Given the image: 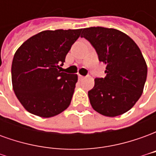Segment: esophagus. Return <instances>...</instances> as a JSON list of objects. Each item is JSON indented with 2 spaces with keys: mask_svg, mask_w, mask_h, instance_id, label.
<instances>
[{
  "mask_svg": "<svg viewBox=\"0 0 156 156\" xmlns=\"http://www.w3.org/2000/svg\"><path fill=\"white\" fill-rule=\"evenodd\" d=\"M85 77H83V76H82V75H78V79L79 80H83V79H84Z\"/></svg>",
  "mask_w": 156,
  "mask_h": 156,
  "instance_id": "34e87169",
  "label": "esophagus"
}]
</instances>
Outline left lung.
<instances>
[{"label":"left lung","mask_w":156,"mask_h":156,"mask_svg":"<svg viewBox=\"0 0 156 156\" xmlns=\"http://www.w3.org/2000/svg\"><path fill=\"white\" fill-rule=\"evenodd\" d=\"M81 37L95 48L98 60L106 64L105 78H95L88 98L95 111L115 117L129 111L140 98L147 77V65L140 49L117 29L88 27Z\"/></svg>","instance_id":"left-lung-1"}]
</instances>
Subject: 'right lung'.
<instances>
[{"instance_id": "1", "label": "right lung", "mask_w": 156, "mask_h": 156, "mask_svg": "<svg viewBox=\"0 0 156 156\" xmlns=\"http://www.w3.org/2000/svg\"><path fill=\"white\" fill-rule=\"evenodd\" d=\"M82 30L43 31L31 37L16 50L12 64V88L29 113L50 118L68 108L78 75L58 69Z\"/></svg>"}]
</instances>
